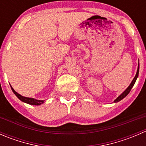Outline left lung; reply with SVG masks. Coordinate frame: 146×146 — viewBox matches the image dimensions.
Masks as SVG:
<instances>
[{"mask_svg":"<svg viewBox=\"0 0 146 146\" xmlns=\"http://www.w3.org/2000/svg\"><path fill=\"white\" fill-rule=\"evenodd\" d=\"M138 73H139V64H138V70H137L136 75V76H135V77H134V78H133V80H132L131 83L130 85H129V86L128 87L127 89H126V90H125L124 92H123V93L121 94V95H119L118 98H117V99H116L115 100H114V102H117L121 100L122 99H123V98H124L125 97H126V95H127L128 94H129V92H130L131 90V88H133V85H134L135 82H136V79H137V78H138Z\"/></svg>","mask_w":146,"mask_h":146,"instance_id":"left-lung-1","label":"left lung"}]
</instances>
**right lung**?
Masks as SVG:
<instances>
[{
  "instance_id": "right-lung-1",
  "label": "right lung",
  "mask_w": 146,
  "mask_h": 146,
  "mask_svg": "<svg viewBox=\"0 0 146 146\" xmlns=\"http://www.w3.org/2000/svg\"><path fill=\"white\" fill-rule=\"evenodd\" d=\"M11 89L12 90H13V92H14L15 95L18 98V99H20V100L24 102L27 103V104H32V105H40L41 104L44 103V100H37L33 99V98H26V97L22 96V95H20V94L17 93V92H15L12 87H11Z\"/></svg>"
}]
</instances>
